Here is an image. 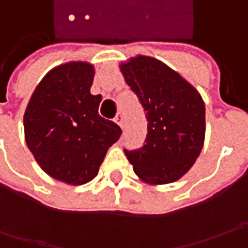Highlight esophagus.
I'll return each mask as SVG.
<instances>
[{"label": "esophagus", "instance_id": "34e87169", "mask_svg": "<svg viewBox=\"0 0 248 248\" xmlns=\"http://www.w3.org/2000/svg\"><path fill=\"white\" fill-rule=\"evenodd\" d=\"M114 121H116V123L119 124L121 128H124V117H123V114H121V113H119V114L116 116Z\"/></svg>", "mask_w": 248, "mask_h": 248}]
</instances>
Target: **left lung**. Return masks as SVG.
<instances>
[{
    "label": "left lung",
    "mask_w": 248,
    "mask_h": 248,
    "mask_svg": "<svg viewBox=\"0 0 248 248\" xmlns=\"http://www.w3.org/2000/svg\"><path fill=\"white\" fill-rule=\"evenodd\" d=\"M120 70L148 119L145 145L124 153L140 181L175 182L192 168L204 145V102L193 85L155 58H131Z\"/></svg>",
    "instance_id": "obj_1"
}]
</instances>
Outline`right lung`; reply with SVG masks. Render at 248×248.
<instances>
[{
  "label": "right lung",
  "mask_w": 248,
  "mask_h": 248,
  "mask_svg": "<svg viewBox=\"0 0 248 248\" xmlns=\"http://www.w3.org/2000/svg\"><path fill=\"white\" fill-rule=\"evenodd\" d=\"M95 70L88 62H69L40 81L26 108L24 138L35 161L49 176L82 185L98 175L108 149L121 128L98 113L102 96L90 92Z\"/></svg>",
  "instance_id": "add662e5"
}]
</instances>
